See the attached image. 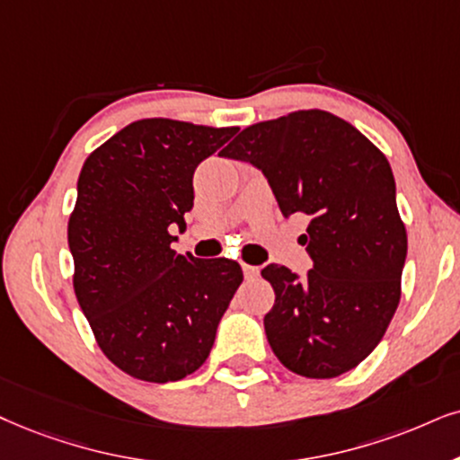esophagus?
Returning a JSON list of instances; mask_svg holds the SVG:
<instances>
[{
    "instance_id": "1",
    "label": "esophagus",
    "mask_w": 460,
    "mask_h": 460,
    "mask_svg": "<svg viewBox=\"0 0 460 460\" xmlns=\"http://www.w3.org/2000/svg\"><path fill=\"white\" fill-rule=\"evenodd\" d=\"M242 270H243V276H246L248 280H254V278H259V273H261V267H257V265H246V263H243Z\"/></svg>"
}]
</instances>
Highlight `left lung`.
<instances>
[{
	"label": "left lung",
	"instance_id": "8db88e82",
	"mask_svg": "<svg viewBox=\"0 0 460 460\" xmlns=\"http://www.w3.org/2000/svg\"><path fill=\"white\" fill-rule=\"evenodd\" d=\"M263 172L284 217H310L299 237L314 267L261 276L276 304L265 335L284 367L335 377L380 344L401 299L408 234L386 156L340 116L299 110L250 125L223 150Z\"/></svg>",
	"mask_w": 460,
	"mask_h": 460
}]
</instances>
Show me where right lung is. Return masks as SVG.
<instances>
[{
	"label": "right lung",
	"instance_id": "right-lung-1",
	"mask_svg": "<svg viewBox=\"0 0 460 460\" xmlns=\"http://www.w3.org/2000/svg\"><path fill=\"white\" fill-rule=\"evenodd\" d=\"M237 127L144 119L93 150L69 217L74 290L102 352L137 380L176 382L206 363L243 280L231 259L178 254L193 173Z\"/></svg>",
	"mask_w": 460,
	"mask_h": 460
}]
</instances>
